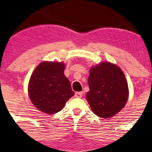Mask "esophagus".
<instances>
[{
	"instance_id": "esophagus-1",
	"label": "esophagus",
	"mask_w": 152,
	"mask_h": 152,
	"mask_svg": "<svg viewBox=\"0 0 152 152\" xmlns=\"http://www.w3.org/2000/svg\"><path fill=\"white\" fill-rule=\"evenodd\" d=\"M82 95H83V93H82V92H76V93H75V97L81 98L82 97Z\"/></svg>"
}]
</instances>
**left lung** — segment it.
I'll list each match as a JSON object with an SVG mask.
<instances>
[{"mask_svg":"<svg viewBox=\"0 0 152 152\" xmlns=\"http://www.w3.org/2000/svg\"><path fill=\"white\" fill-rule=\"evenodd\" d=\"M90 90L86 94L89 104L96 115L113 117L125 106L129 96L126 79L121 69L110 62H102L90 69Z\"/></svg>","mask_w":152,"mask_h":152,"instance_id":"1","label":"left lung"}]
</instances>
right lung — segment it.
Here are the masks:
<instances>
[{"label": "right lung", "instance_id": "obj_1", "mask_svg": "<svg viewBox=\"0 0 152 152\" xmlns=\"http://www.w3.org/2000/svg\"><path fill=\"white\" fill-rule=\"evenodd\" d=\"M62 62H43L35 68L28 83V94L39 110L54 114L63 108L74 95L71 85L64 74Z\"/></svg>", "mask_w": 152, "mask_h": 152}]
</instances>
